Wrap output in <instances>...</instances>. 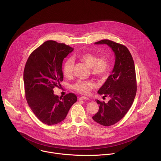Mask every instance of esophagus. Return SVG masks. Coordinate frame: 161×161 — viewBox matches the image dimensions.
Returning <instances> with one entry per match:
<instances>
[{
    "mask_svg": "<svg viewBox=\"0 0 161 161\" xmlns=\"http://www.w3.org/2000/svg\"><path fill=\"white\" fill-rule=\"evenodd\" d=\"M78 99H79V100H88V97H83V96H82V97H79V98H78Z\"/></svg>",
    "mask_w": 161,
    "mask_h": 161,
    "instance_id": "34e87169",
    "label": "esophagus"
}]
</instances>
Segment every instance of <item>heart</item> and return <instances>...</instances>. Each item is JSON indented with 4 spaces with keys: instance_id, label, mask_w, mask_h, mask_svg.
<instances>
[{
    "instance_id": "heart-1",
    "label": "heart",
    "mask_w": 161,
    "mask_h": 161,
    "mask_svg": "<svg viewBox=\"0 0 161 161\" xmlns=\"http://www.w3.org/2000/svg\"><path fill=\"white\" fill-rule=\"evenodd\" d=\"M78 58L90 67L92 75L99 78L106 77L110 70V64L108 58L98 56L93 53L86 52L78 55ZM74 60L72 58H67L63 64V74L65 77L69 78L73 73ZM95 86L93 82L79 80L73 85V88L82 94H89L91 89Z\"/></svg>"
}]
</instances>
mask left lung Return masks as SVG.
I'll use <instances>...</instances> for the list:
<instances>
[{
	"mask_svg": "<svg viewBox=\"0 0 161 161\" xmlns=\"http://www.w3.org/2000/svg\"><path fill=\"white\" fill-rule=\"evenodd\" d=\"M96 44H106L115 55V63L111 74L98 90L100 95L109 96L108 103L96 100L99 104V111L92 117L97 123L109 126L120 120L131 107L137 91L134 62L128 48L124 45L103 39Z\"/></svg>",
	"mask_w": 161,
	"mask_h": 161,
	"instance_id": "left-lung-1",
	"label": "left lung"
}]
</instances>
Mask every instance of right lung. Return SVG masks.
I'll return each instance as SVG.
<instances>
[{
    "label": "right lung",
    "mask_w": 161,
    "mask_h": 161,
    "mask_svg": "<svg viewBox=\"0 0 161 161\" xmlns=\"http://www.w3.org/2000/svg\"><path fill=\"white\" fill-rule=\"evenodd\" d=\"M73 48L55 41L44 42L30 55L24 71L25 95L36 117L47 125L63 121L69 110L77 101L69 93L59 97L53 94L63 81L62 62Z\"/></svg>",
    "instance_id": "obj_1"
}]
</instances>
